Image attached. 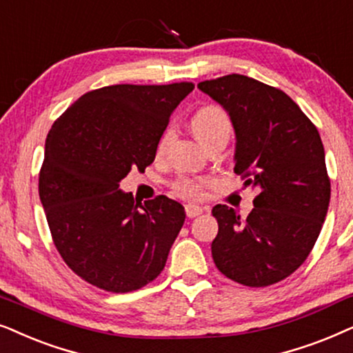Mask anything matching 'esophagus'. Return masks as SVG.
<instances>
[{"label":"esophagus","mask_w":353,"mask_h":353,"mask_svg":"<svg viewBox=\"0 0 353 353\" xmlns=\"http://www.w3.org/2000/svg\"><path fill=\"white\" fill-rule=\"evenodd\" d=\"M201 213H203V208H200V206H195V205H187L185 206L187 218H195V216H199Z\"/></svg>","instance_id":"1"}]
</instances>
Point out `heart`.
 Instances as JSON below:
<instances>
[{
	"mask_svg": "<svg viewBox=\"0 0 353 353\" xmlns=\"http://www.w3.org/2000/svg\"><path fill=\"white\" fill-rule=\"evenodd\" d=\"M192 128L203 145L213 142L216 139H229V135H231V121H229L223 108L216 105L201 106L192 117ZM171 137L172 129L164 130L158 142V150L166 147ZM205 185V181L192 179V177H179L171 184L174 194L185 200H199L203 194Z\"/></svg>",
	"mask_w": 353,
	"mask_h": 353,
	"instance_id": "obj_1",
	"label": "heart"
}]
</instances>
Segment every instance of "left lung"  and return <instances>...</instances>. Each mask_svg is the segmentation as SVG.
Instances as JSON below:
<instances>
[{
    "instance_id": "8db88e82",
    "label": "left lung",
    "mask_w": 353,
    "mask_h": 353,
    "mask_svg": "<svg viewBox=\"0 0 353 353\" xmlns=\"http://www.w3.org/2000/svg\"><path fill=\"white\" fill-rule=\"evenodd\" d=\"M236 129V168L258 190L245 219L216 205L214 265L225 278L265 288L292 274L313 250L331 199L316 125L289 95L241 74L199 83Z\"/></svg>"
}]
</instances>
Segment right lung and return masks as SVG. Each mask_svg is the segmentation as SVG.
I'll list each match as a JSON object with an SVG mask.
<instances>
[{"instance_id": "obj_1", "label": "right lung", "mask_w": 353, "mask_h": 353, "mask_svg": "<svg viewBox=\"0 0 353 353\" xmlns=\"http://www.w3.org/2000/svg\"><path fill=\"white\" fill-rule=\"evenodd\" d=\"M110 85L87 92L54 121L45 143L39 194L51 239L79 278L106 292H132L157 279L185 221L168 196L139 203L119 190L132 168L157 157L171 112L194 90Z\"/></svg>"}]
</instances>
